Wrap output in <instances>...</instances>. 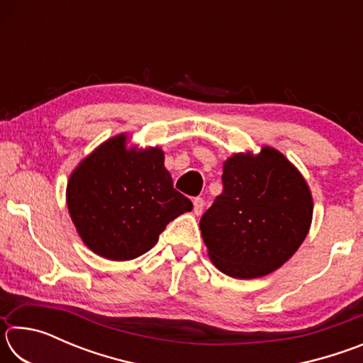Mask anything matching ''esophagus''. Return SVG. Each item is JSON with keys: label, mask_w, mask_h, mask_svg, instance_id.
<instances>
[{"label": "esophagus", "mask_w": 363, "mask_h": 363, "mask_svg": "<svg viewBox=\"0 0 363 363\" xmlns=\"http://www.w3.org/2000/svg\"><path fill=\"white\" fill-rule=\"evenodd\" d=\"M203 206H205V200L201 199V196H195L194 199V213L199 216V214H201V211H203Z\"/></svg>", "instance_id": "obj_1"}]
</instances>
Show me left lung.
Masks as SVG:
<instances>
[{"label":"left lung","instance_id":"left-lung-1","mask_svg":"<svg viewBox=\"0 0 363 363\" xmlns=\"http://www.w3.org/2000/svg\"><path fill=\"white\" fill-rule=\"evenodd\" d=\"M223 194L200 219L211 261L233 279L279 269L309 232L312 196L299 171L270 147L224 163Z\"/></svg>","mask_w":363,"mask_h":363}]
</instances>
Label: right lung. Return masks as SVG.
I'll use <instances>...</instances> for the list:
<instances>
[{
  "label": "right lung",
  "mask_w": 363,
  "mask_h": 363,
  "mask_svg": "<svg viewBox=\"0 0 363 363\" xmlns=\"http://www.w3.org/2000/svg\"><path fill=\"white\" fill-rule=\"evenodd\" d=\"M125 136L107 140L70 176L67 205L86 247L112 261L134 259L192 201L177 192L163 152L126 149Z\"/></svg>",
  "instance_id": "right-lung-1"
}]
</instances>
